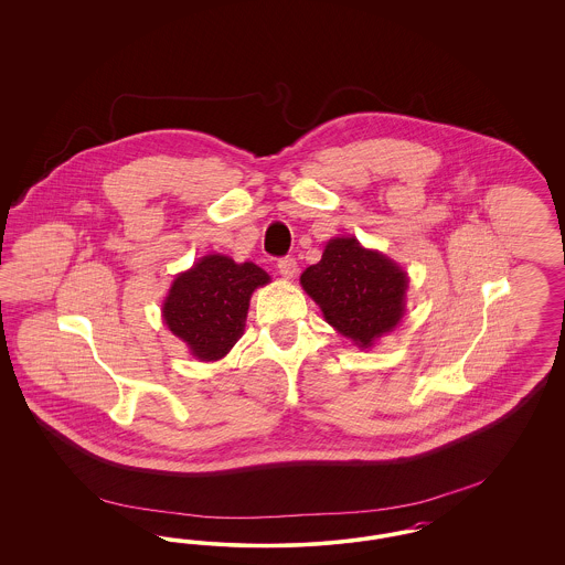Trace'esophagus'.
Listing matches in <instances>:
<instances>
[{"label": "esophagus", "mask_w": 565, "mask_h": 565, "mask_svg": "<svg viewBox=\"0 0 565 565\" xmlns=\"http://www.w3.org/2000/svg\"><path fill=\"white\" fill-rule=\"evenodd\" d=\"M277 270H279V275H281L284 279H292L296 273H298V265H296V260L292 256H286V258H281V260L277 263Z\"/></svg>", "instance_id": "34e87169"}]
</instances>
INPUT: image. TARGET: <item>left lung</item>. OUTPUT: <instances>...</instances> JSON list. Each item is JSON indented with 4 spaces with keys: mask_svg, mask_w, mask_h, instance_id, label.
Masks as SVG:
<instances>
[{
    "mask_svg": "<svg viewBox=\"0 0 565 565\" xmlns=\"http://www.w3.org/2000/svg\"><path fill=\"white\" fill-rule=\"evenodd\" d=\"M300 284L320 305L326 322L358 348H371L403 320L406 273L355 237L326 243L322 260L305 269Z\"/></svg>",
    "mask_w": 565,
    "mask_h": 565,
    "instance_id": "left-lung-1",
    "label": "left lung"
}]
</instances>
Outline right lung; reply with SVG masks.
Masks as SVG:
<instances>
[{
  "label": "right lung",
  "instance_id": "add662e5",
  "mask_svg": "<svg viewBox=\"0 0 565 565\" xmlns=\"http://www.w3.org/2000/svg\"><path fill=\"white\" fill-rule=\"evenodd\" d=\"M270 277L254 263L222 254L203 256L180 273L162 302V320L203 362L224 358L242 339L252 292Z\"/></svg>",
  "mask_w": 565,
  "mask_h": 565
}]
</instances>
